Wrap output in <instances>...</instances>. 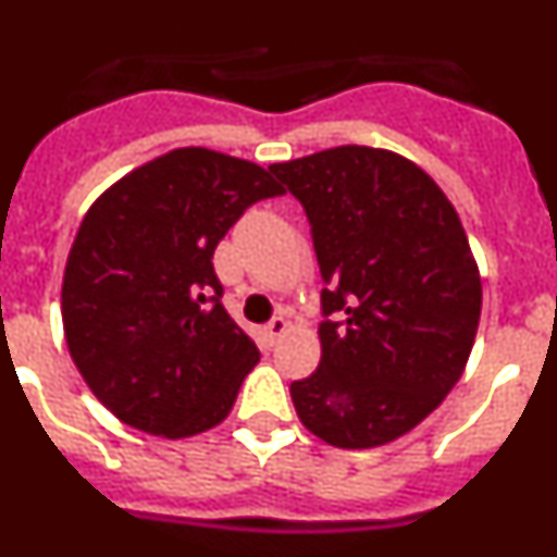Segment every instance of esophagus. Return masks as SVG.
Segmentation results:
<instances>
[{
	"label": "esophagus",
	"instance_id": "esophagus-1",
	"mask_svg": "<svg viewBox=\"0 0 557 557\" xmlns=\"http://www.w3.org/2000/svg\"><path fill=\"white\" fill-rule=\"evenodd\" d=\"M287 332H289V321H287V318H282V314H278V318H273V321L264 326V334L270 337V343H275V339L284 337Z\"/></svg>",
	"mask_w": 557,
	"mask_h": 557
}]
</instances>
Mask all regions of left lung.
Returning a JSON list of instances; mask_svg holds the SVG:
<instances>
[{
    "label": "left lung",
    "mask_w": 557,
    "mask_h": 557,
    "mask_svg": "<svg viewBox=\"0 0 557 557\" xmlns=\"http://www.w3.org/2000/svg\"><path fill=\"white\" fill-rule=\"evenodd\" d=\"M270 172L301 200L326 284L321 366L289 385L295 412L337 449L391 444L469 362L482 309L469 236L444 189L398 152L343 145Z\"/></svg>",
    "instance_id": "1"
}]
</instances>
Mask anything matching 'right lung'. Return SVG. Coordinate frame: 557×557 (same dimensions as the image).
Instances as JSON below:
<instances>
[{
  "instance_id": "obj_1",
  "label": "right lung",
  "mask_w": 557,
  "mask_h": 557,
  "mask_svg": "<svg viewBox=\"0 0 557 557\" xmlns=\"http://www.w3.org/2000/svg\"><path fill=\"white\" fill-rule=\"evenodd\" d=\"M275 195L284 186L253 161L178 147L86 211L63 273V332L86 385L127 426L175 441L231 412L259 348L220 304L211 256Z\"/></svg>"
}]
</instances>
